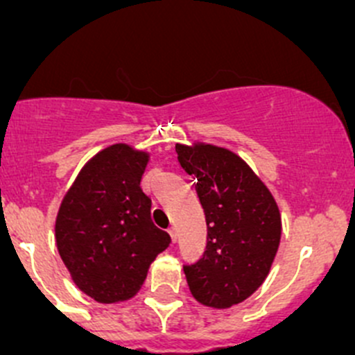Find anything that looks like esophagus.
<instances>
[{
	"label": "esophagus",
	"mask_w": 355,
	"mask_h": 355,
	"mask_svg": "<svg viewBox=\"0 0 355 355\" xmlns=\"http://www.w3.org/2000/svg\"><path fill=\"white\" fill-rule=\"evenodd\" d=\"M168 234H170L171 242H173V244H175V242H177V237H178V235H177V228L170 227V228H168Z\"/></svg>",
	"instance_id": "esophagus-1"
}]
</instances>
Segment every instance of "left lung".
I'll return each mask as SVG.
<instances>
[{
    "mask_svg": "<svg viewBox=\"0 0 355 355\" xmlns=\"http://www.w3.org/2000/svg\"><path fill=\"white\" fill-rule=\"evenodd\" d=\"M175 149L185 173L198 180L207 225L206 250L184 264L185 278L196 300L227 309L252 295L270 273L282 237L280 211L266 185L228 149Z\"/></svg>",
    "mask_w": 355,
    "mask_h": 355,
    "instance_id": "left-lung-1",
    "label": "left lung"
}]
</instances>
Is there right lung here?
<instances>
[{"instance_id":"right-lung-1","label":"right lung","mask_w":355,"mask_h":355,"mask_svg":"<svg viewBox=\"0 0 355 355\" xmlns=\"http://www.w3.org/2000/svg\"><path fill=\"white\" fill-rule=\"evenodd\" d=\"M148 155L125 144L98 153L78 173L56 218V245L82 292L103 304L127 300L171 239L151 220L141 178Z\"/></svg>"}]
</instances>
